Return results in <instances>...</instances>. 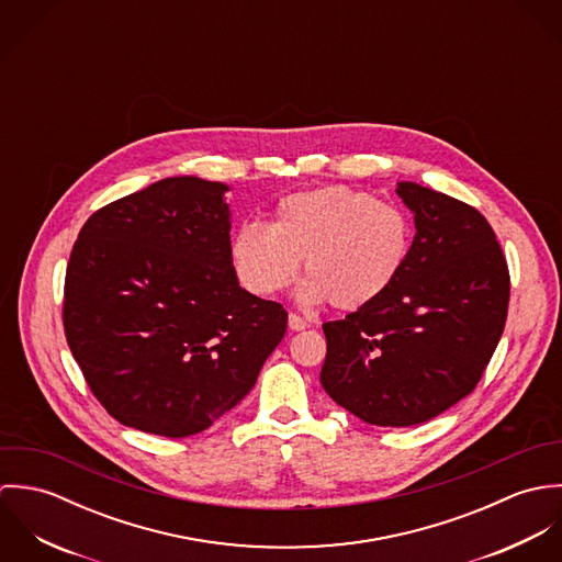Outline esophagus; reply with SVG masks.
<instances>
[{"label":"esophagus","mask_w":562,"mask_h":562,"mask_svg":"<svg viewBox=\"0 0 562 562\" xmlns=\"http://www.w3.org/2000/svg\"><path fill=\"white\" fill-rule=\"evenodd\" d=\"M288 326H290L292 330H303V328H307L310 324H307L305 318H301L299 314H290V316H288Z\"/></svg>","instance_id":"34e87169"}]
</instances>
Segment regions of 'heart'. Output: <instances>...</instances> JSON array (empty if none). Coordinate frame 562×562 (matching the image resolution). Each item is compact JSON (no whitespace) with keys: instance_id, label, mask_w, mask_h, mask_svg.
<instances>
[{"instance_id":"b5f03b06","label":"heart","mask_w":562,"mask_h":562,"mask_svg":"<svg viewBox=\"0 0 562 562\" xmlns=\"http://www.w3.org/2000/svg\"><path fill=\"white\" fill-rule=\"evenodd\" d=\"M411 250L406 214L368 192L328 186L283 196L270 225L244 223L232 238L241 285L257 296L283 292L303 261L299 301L357 312L401 277Z\"/></svg>"}]
</instances>
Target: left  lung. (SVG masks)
I'll use <instances>...</instances> for the list:
<instances>
[{
    "instance_id": "1",
    "label": "left lung",
    "mask_w": 562,
    "mask_h": 562,
    "mask_svg": "<svg viewBox=\"0 0 562 562\" xmlns=\"http://www.w3.org/2000/svg\"><path fill=\"white\" fill-rule=\"evenodd\" d=\"M396 194L415 238L396 283L344 321L324 322V392L374 426L428 422L474 392L502 337L510 279L486 218L413 181Z\"/></svg>"
}]
</instances>
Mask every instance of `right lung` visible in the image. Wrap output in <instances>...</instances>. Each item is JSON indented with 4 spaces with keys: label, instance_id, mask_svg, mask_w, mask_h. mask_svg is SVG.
Masks as SVG:
<instances>
[{
    "label": "right lung",
    "instance_id": "obj_1",
    "mask_svg": "<svg viewBox=\"0 0 562 562\" xmlns=\"http://www.w3.org/2000/svg\"><path fill=\"white\" fill-rule=\"evenodd\" d=\"M227 183L166 177L81 227L65 333L97 401L161 437L210 428L252 390L288 314L240 288Z\"/></svg>",
    "mask_w": 562,
    "mask_h": 562
}]
</instances>
